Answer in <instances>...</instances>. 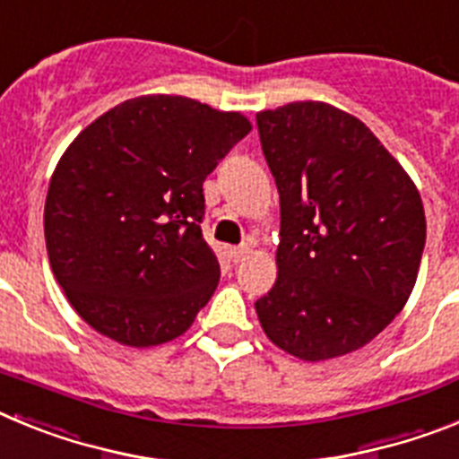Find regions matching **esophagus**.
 <instances>
[{"mask_svg":"<svg viewBox=\"0 0 459 459\" xmlns=\"http://www.w3.org/2000/svg\"><path fill=\"white\" fill-rule=\"evenodd\" d=\"M227 255H230V259H232L234 264H238V262H243V259L250 255V246L246 243V246H238V248H230L227 250Z\"/></svg>","mask_w":459,"mask_h":459,"instance_id":"obj_1","label":"esophagus"}]
</instances>
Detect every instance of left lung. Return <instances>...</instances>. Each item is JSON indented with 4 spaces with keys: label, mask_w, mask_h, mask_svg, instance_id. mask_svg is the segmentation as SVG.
<instances>
[{
    "label": "left lung",
    "mask_w": 459,
    "mask_h": 459,
    "mask_svg": "<svg viewBox=\"0 0 459 459\" xmlns=\"http://www.w3.org/2000/svg\"><path fill=\"white\" fill-rule=\"evenodd\" d=\"M257 128L280 193L278 278L255 303L259 324L307 363L360 350L419 278V188L363 121L322 100L257 112Z\"/></svg>",
    "instance_id": "1"
}]
</instances>
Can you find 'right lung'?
I'll list each match as a JSON object with an SVG mask.
<instances>
[{"label":"right lung","instance_id":"add662e5","mask_svg":"<svg viewBox=\"0 0 459 459\" xmlns=\"http://www.w3.org/2000/svg\"><path fill=\"white\" fill-rule=\"evenodd\" d=\"M250 128L241 112L149 93L68 144L48 186L46 248L93 331L137 350L188 331L221 280L202 184Z\"/></svg>","mask_w":459,"mask_h":459}]
</instances>
